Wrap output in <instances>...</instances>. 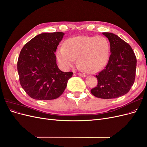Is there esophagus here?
I'll return each instance as SVG.
<instances>
[{"label": "esophagus", "instance_id": "esophagus-1", "mask_svg": "<svg viewBox=\"0 0 147 147\" xmlns=\"http://www.w3.org/2000/svg\"><path fill=\"white\" fill-rule=\"evenodd\" d=\"M78 75H79V76L80 77H86V75H84V74H81V73H78Z\"/></svg>", "mask_w": 147, "mask_h": 147}]
</instances>
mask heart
Wrapping results in <instances>:
<instances>
[{
	"label": "heart",
	"instance_id": "b5f03b06",
	"mask_svg": "<svg viewBox=\"0 0 147 147\" xmlns=\"http://www.w3.org/2000/svg\"><path fill=\"white\" fill-rule=\"evenodd\" d=\"M110 47L104 37L78 36L68 38L57 51V58L65 69H70L75 64L83 70L92 73L99 70L107 63Z\"/></svg>",
	"mask_w": 147,
	"mask_h": 147
}]
</instances>
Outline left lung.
Segmentation results:
<instances>
[{
  "instance_id": "1",
  "label": "left lung",
  "mask_w": 147,
  "mask_h": 147,
  "mask_svg": "<svg viewBox=\"0 0 147 147\" xmlns=\"http://www.w3.org/2000/svg\"><path fill=\"white\" fill-rule=\"evenodd\" d=\"M110 44L111 54L105 67L96 75L97 85L91 92L101 99H115L129 91L136 78L137 59L131 46L110 32H103Z\"/></svg>"
}]
</instances>
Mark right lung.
I'll use <instances>...</instances> for the list:
<instances>
[{
	"label": "right lung",
	"mask_w": 147,
	"mask_h": 147,
	"mask_svg": "<svg viewBox=\"0 0 147 147\" xmlns=\"http://www.w3.org/2000/svg\"><path fill=\"white\" fill-rule=\"evenodd\" d=\"M64 33L44 32L36 35L22 48L17 63L21 86L37 100H52L59 97L72 77L64 72L56 64L55 53Z\"/></svg>",
	"instance_id": "add662e5"
}]
</instances>
